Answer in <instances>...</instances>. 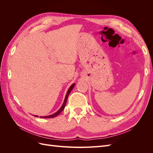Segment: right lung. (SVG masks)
<instances>
[{"label":"right lung","mask_w":153,"mask_h":153,"mask_svg":"<svg viewBox=\"0 0 153 153\" xmlns=\"http://www.w3.org/2000/svg\"><path fill=\"white\" fill-rule=\"evenodd\" d=\"M75 84H73L70 86V87L69 88V89H68V92H67L66 97H65V99H64V103H63L62 105L61 106V107L60 108V109L57 111V112H55V113H54L53 114H52V115H47V116H40V117H41V118H53V117H55L57 116V115H58L60 113H61V112H62V111L64 110V108H65V106H66V102H67L68 96H69V93H70V92H71V91H72V89H73V87H74V86H75ZM34 116H35V117H38V115H34Z\"/></svg>","instance_id":"add662e5"}]
</instances>
